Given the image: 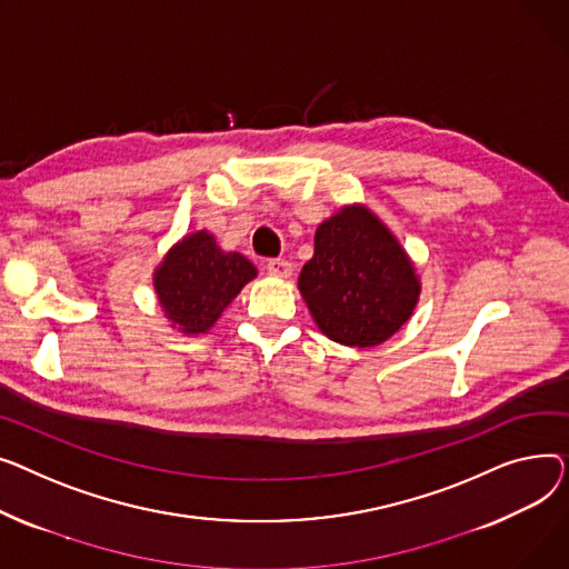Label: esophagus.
Here are the masks:
<instances>
[{
	"instance_id": "esophagus-1",
	"label": "esophagus",
	"mask_w": 569,
	"mask_h": 569,
	"mask_svg": "<svg viewBox=\"0 0 569 569\" xmlns=\"http://www.w3.org/2000/svg\"><path fill=\"white\" fill-rule=\"evenodd\" d=\"M266 271H269V273L276 276V278L287 280V278H291V273H293V263L287 261V259H271L269 266H266Z\"/></svg>"
}]
</instances>
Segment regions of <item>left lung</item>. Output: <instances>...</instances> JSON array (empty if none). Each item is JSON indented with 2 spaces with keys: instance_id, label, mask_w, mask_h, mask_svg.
I'll list each match as a JSON object with an SVG mask.
<instances>
[{
  "instance_id": "obj_1",
  "label": "left lung",
  "mask_w": 569,
  "mask_h": 569,
  "mask_svg": "<svg viewBox=\"0 0 569 569\" xmlns=\"http://www.w3.org/2000/svg\"><path fill=\"white\" fill-rule=\"evenodd\" d=\"M420 278L402 243L365 204L342 207L315 233V257L298 291L332 342L377 347L402 328L420 298Z\"/></svg>"
}]
</instances>
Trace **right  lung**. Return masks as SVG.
Returning a JSON list of instances; mask_svg holds the SVG:
<instances>
[{
    "instance_id": "right-lung-1",
    "label": "right lung",
    "mask_w": 569,
    "mask_h": 569,
    "mask_svg": "<svg viewBox=\"0 0 569 569\" xmlns=\"http://www.w3.org/2000/svg\"><path fill=\"white\" fill-rule=\"evenodd\" d=\"M257 269L241 252H227L216 237L199 229L174 243L153 269L158 306L183 336H204Z\"/></svg>"
}]
</instances>
